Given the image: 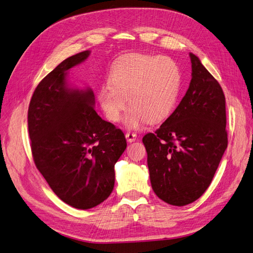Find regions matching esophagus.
<instances>
[{
    "mask_svg": "<svg viewBox=\"0 0 253 253\" xmlns=\"http://www.w3.org/2000/svg\"><path fill=\"white\" fill-rule=\"evenodd\" d=\"M126 140L128 142H133V141L136 140L137 135L135 133H132V132H126Z\"/></svg>",
    "mask_w": 253,
    "mask_h": 253,
    "instance_id": "esophagus-1",
    "label": "esophagus"
}]
</instances>
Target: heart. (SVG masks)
I'll list each match as a JSON object with an SVG mask.
<instances>
[{
  "label": "heart",
  "instance_id": "heart-1",
  "mask_svg": "<svg viewBox=\"0 0 253 253\" xmlns=\"http://www.w3.org/2000/svg\"><path fill=\"white\" fill-rule=\"evenodd\" d=\"M111 81L98 92L104 115L117 123L128 101L126 124L137 127L145 120L156 124L169 116L179 95L181 73L169 57L136 54L114 67Z\"/></svg>",
  "mask_w": 253,
  "mask_h": 253
}]
</instances>
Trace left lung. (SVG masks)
I'll use <instances>...</instances> for the list:
<instances>
[{
	"label": "left lung",
	"instance_id": "8db88e82",
	"mask_svg": "<svg viewBox=\"0 0 253 253\" xmlns=\"http://www.w3.org/2000/svg\"><path fill=\"white\" fill-rule=\"evenodd\" d=\"M189 56L193 72L184 97L155 133L142 138L153 190L175 206L205 193L228 143L221 85L195 54Z\"/></svg>",
	"mask_w": 253,
	"mask_h": 253
}]
</instances>
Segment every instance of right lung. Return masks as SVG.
<instances>
[{
	"label": "right lung",
	"instance_id": "add662e5",
	"mask_svg": "<svg viewBox=\"0 0 253 253\" xmlns=\"http://www.w3.org/2000/svg\"><path fill=\"white\" fill-rule=\"evenodd\" d=\"M65 59L38 84L28 109L31 152L54 194L74 208L89 210L111 195L115 163L126 147L125 134L94 110L91 89L69 88V69L88 58Z\"/></svg>",
	"mask_w": 253,
	"mask_h": 253
}]
</instances>
